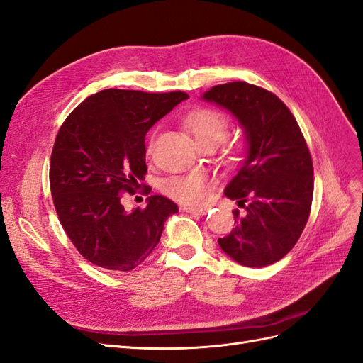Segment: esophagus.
Returning a JSON list of instances; mask_svg holds the SVG:
<instances>
[{
	"label": "esophagus",
	"mask_w": 363,
	"mask_h": 363,
	"mask_svg": "<svg viewBox=\"0 0 363 363\" xmlns=\"http://www.w3.org/2000/svg\"><path fill=\"white\" fill-rule=\"evenodd\" d=\"M182 210H184L185 213L201 214V216H203L206 211H208V208H206V206H190V205H185V206H182Z\"/></svg>",
	"instance_id": "34e87169"
}]
</instances>
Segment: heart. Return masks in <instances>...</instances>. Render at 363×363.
<instances>
[{
  "label": "heart",
  "instance_id": "b5f03b06",
  "mask_svg": "<svg viewBox=\"0 0 363 363\" xmlns=\"http://www.w3.org/2000/svg\"><path fill=\"white\" fill-rule=\"evenodd\" d=\"M185 126L189 128V130L193 133V137L201 146V144L205 143H222L226 137L228 129H230V123H228V118L219 111L199 108L191 111L185 117ZM210 185L211 181L208 174L202 170H193L187 174H174L164 179L161 184V190L169 198L178 202L199 205L208 196Z\"/></svg>",
  "mask_w": 363,
  "mask_h": 363
}]
</instances>
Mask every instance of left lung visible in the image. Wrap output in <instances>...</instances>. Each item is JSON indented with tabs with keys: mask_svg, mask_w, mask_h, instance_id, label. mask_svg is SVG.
<instances>
[{
	"mask_svg": "<svg viewBox=\"0 0 363 363\" xmlns=\"http://www.w3.org/2000/svg\"><path fill=\"white\" fill-rule=\"evenodd\" d=\"M203 100L231 112L245 130L247 153L226 185L237 202L233 231L217 242L247 267L272 264L296 245L313 199V162L295 117L271 91L246 82L213 86Z\"/></svg>",
	"mask_w": 363,
	"mask_h": 363,
	"instance_id": "1",
	"label": "left lung"
}]
</instances>
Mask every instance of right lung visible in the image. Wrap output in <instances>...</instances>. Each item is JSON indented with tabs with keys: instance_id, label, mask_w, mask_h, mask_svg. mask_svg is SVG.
Listing matches in <instances>:
<instances>
[{
	"instance_id": "1",
	"label": "right lung",
	"mask_w": 363,
	"mask_h": 363,
	"mask_svg": "<svg viewBox=\"0 0 363 363\" xmlns=\"http://www.w3.org/2000/svg\"><path fill=\"white\" fill-rule=\"evenodd\" d=\"M182 91L103 89L86 97L62 124L51 152L50 189L62 228L82 257L128 272L158 245L178 205L160 194L144 208L124 210L121 193L144 179L147 130L178 103Z\"/></svg>"
}]
</instances>
